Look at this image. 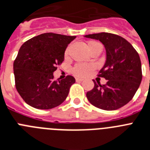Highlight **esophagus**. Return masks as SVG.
<instances>
[{"label": "esophagus", "instance_id": "esophagus-1", "mask_svg": "<svg viewBox=\"0 0 150 150\" xmlns=\"http://www.w3.org/2000/svg\"><path fill=\"white\" fill-rule=\"evenodd\" d=\"M83 80V79H81V78H76V82H81Z\"/></svg>", "mask_w": 150, "mask_h": 150}]
</instances>
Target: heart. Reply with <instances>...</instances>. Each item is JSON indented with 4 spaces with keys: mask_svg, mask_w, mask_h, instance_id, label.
<instances>
[{
    "mask_svg": "<svg viewBox=\"0 0 150 150\" xmlns=\"http://www.w3.org/2000/svg\"><path fill=\"white\" fill-rule=\"evenodd\" d=\"M97 44H100L96 41H90L88 43V49L90 50L93 47ZM68 49L65 52V54L67 55ZM93 70V66L91 65H84V64H76L73 69V74L77 76H85L90 74Z\"/></svg>",
    "mask_w": 150,
    "mask_h": 150,
    "instance_id": "b5f03b06",
    "label": "heart"
}]
</instances>
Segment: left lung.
Segmentation results:
<instances>
[{"label":"left lung","mask_w":150,"mask_h":150,"mask_svg":"<svg viewBox=\"0 0 150 150\" xmlns=\"http://www.w3.org/2000/svg\"><path fill=\"white\" fill-rule=\"evenodd\" d=\"M84 37L100 40L106 53L98 76L107 82L101 85L93 80L94 87L86 93V97L91 104L105 110L125 106L133 99L143 77L139 54L130 43L117 34L103 32Z\"/></svg>","instance_id":"1"}]
</instances>
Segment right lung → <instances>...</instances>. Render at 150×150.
Listing matches in <instances>:
<instances>
[{"mask_svg": "<svg viewBox=\"0 0 150 150\" xmlns=\"http://www.w3.org/2000/svg\"><path fill=\"white\" fill-rule=\"evenodd\" d=\"M76 36L45 33L28 40L20 48L13 62L15 86L28 105L50 110L66 100L74 76L54 80L57 66L64 60L68 44Z\"/></svg>", "mask_w": 150, "mask_h": 150, "instance_id": "right-lung-1", "label": "right lung"}]
</instances>
